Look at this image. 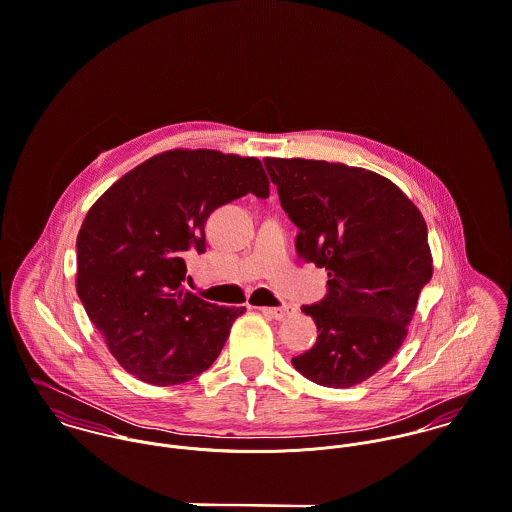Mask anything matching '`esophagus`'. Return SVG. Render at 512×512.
<instances>
[{"label":"esophagus","instance_id":"1","mask_svg":"<svg viewBox=\"0 0 512 512\" xmlns=\"http://www.w3.org/2000/svg\"><path fill=\"white\" fill-rule=\"evenodd\" d=\"M260 311H262L264 315L274 317L276 321H284L286 317L292 315L295 309H293L292 305H282V307H260Z\"/></svg>","mask_w":512,"mask_h":512}]
</instances>
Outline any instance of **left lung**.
<instances>
[{"mask_svg":"<svg viewBox=\"0 0 512 512\" xmlns=\"http://www.w3.org/2000/svg\"><path fill=\"white\" fill-rule=\"evenodd\" d=\"M264 165L299 228L297 254L329 276L327 295L301 307L319 335L293 366L321 386L361 384L396 355L432 280L426 220L392 181L361 167L295 157Z\"/></svg>","mask_w":512,"mask_h":512,"instance_id":"8db88e82","label":"left lung"}]
</instances>
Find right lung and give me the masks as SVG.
I'll use <instances>...</instances> for the list:
<instances>
[{"mask_svg": "<svg viewBox=\"0 0 512 512\" xmlns=\"http://www.w3.org/2000/svg\"><path fill=\"white\" fill-rule=\"evenodd\" d=\"M270 197L256 157L171 149L116 181L76 236V293L112 357L147 384L205 372L246 307H219L183 288L185 258L207 250L215 209Z\"/></svg>", "mask_w": 512, "mask_h": 512, "instance_id": "right-lung-1", "label": "right lung"}]
</instances>
